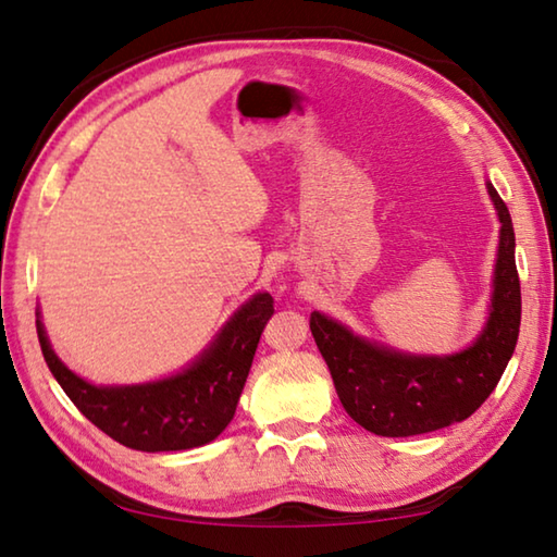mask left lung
<instances>
[{"label": "left lung", "mask_w": 557, "mask_h": 557, "mask_svg": "<svg viewBox=\"0 0 557 557\" xmlns=\"http://www.w3.org/2000/svg\"><path fill=\"white\" fill-rule=\"evenodd\" d=\"M488 194L502 221L494 272L492 314L484 332L455 356H408L358 338L319 312L309 329L332 371L346 412L373 435L410 437L449 428L482 408L502 381L521 326V282L516 270V235L502 196Z\"/></svg>", "instance_id": "1"}]
</instances>
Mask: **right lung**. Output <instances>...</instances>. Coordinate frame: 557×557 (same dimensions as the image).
Listing matches in <instances>:
<instances>
[{"label": "right lung", "instance_id": "right-lung-1", "mask_svg": "<svg viewBox=\"0 0 557 557\" xmlns=\"http://www.w3.org/2000/svg\"><path fill=\"white\" fill-rule=\"evenodd\" d=\"M272 312L275 301L268 292L256 295L184 373L122 388H98L78 379L51 351L39 319L36 332L53 379L92 425L129 449L178 451L201 447L228 428Z\"/></svg>", "mask_w": 557, "mask_h": 557}]
</instances>
